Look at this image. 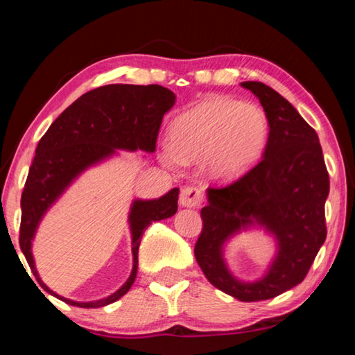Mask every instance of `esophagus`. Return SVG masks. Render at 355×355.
<instances>
[{"instance_id": "34e87169", "label": "esophagus", "mask_w": 355, "mask_h": 355, "mask_svg": "<svg viewBox=\"0 0 355 355\" xmlns=\"http://www.w3.org/2000/svg\"><path fill=\"white\" fill-rule=\"evenodd\" d=\"M203 200V192L200 188L197 186H186V188L182 189L180 192V205L188 207V208H194L199 207Z\"/></svg>"}]
</instances>
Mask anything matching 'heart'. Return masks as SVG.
Listing matches in <instances>:
<instances>
[{
    "label": "heart",
    "instance_id": "1",
    "mask_svg": "<svg viewBox=\"0 0 355 355\" xmlns=\"http://www.w3.org/2000/svg\"><path fill=\"white\" fill-rule=\"evenodd\" d=\"M269 123L260 106L230 97H209L173 120L166 163L207 158L216 178L238 177L260 158Z\"/></svg>",
    "mask_w": 355,
    "mask_h": 355
}]
</instances>
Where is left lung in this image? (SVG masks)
Masks as SVG:
<instances>
[{"label":"left lung","mask_w":355,"mask_h":355,"mask_svg":"<svg viewBox=\"0 0 355 355\" xmlns=\"http://www.w3.org/2000/svg\"><path fill=\"white\" fill-rule=\"evenodd\" d=\"M241 86L255 94L266 112L268 142L258 164L236 182L207 189L194 255L209 284L243 302H255L279 296L305 279L327 236L324 205L330 184L316 131L296 107L263 83ZM255 223L273 233L279 250L263 279L241 282L226 269L221 245Z\"/></svg>","instance_id":"8db88e82"}]
</instances>
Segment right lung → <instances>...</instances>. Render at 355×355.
<instances>
[{"label": "right lung", "mask_w": 355, "mask_h": 355, "mask_svg": "<svg viewBox=\"0 0 355 355\" xmlns=\"http://www.w3.org/2000/svg\"><path fill=\"white\" fill-rule=\"evenodd\" d=\"M173 103L175 94L158 84H107L81 95L42 136L21 194L20 249L46 293L83 309L105 307L128 293L136 279L137 250L144 232L152 222L177 213L178 188L159 199L133 202L128 218L133 236V271L120 290L97 302H76L51 291L34 266L31 241L42 216L83 171L110 158L117 148L155 152L161 122Z\"/></svg>", "instance_id": "1"}]
</instances>
